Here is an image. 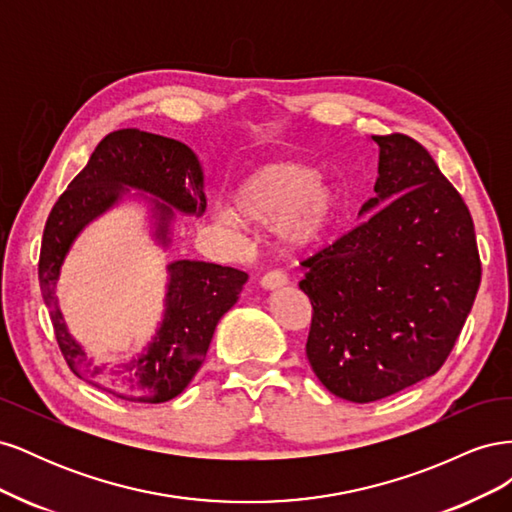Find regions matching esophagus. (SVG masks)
Instances as JSON below:
<instances>
[{
    "mask_svg": "<svg viewBox=\"0 0 512 512\" xmlns=\"http://www.w3.org/2000/svg\"><path fill=\"white\" fill-rule=\"evenodd\" d=\"M260 286L265 288V290H280V288H284V286H286V277H284L280 271L267 273V275H262Z\"/></svg>",
    "mask_w": 512,
    "mask_h": 512,
    "instance_id": "34e87169",
    "label": "esophagus"
}]
</instances>
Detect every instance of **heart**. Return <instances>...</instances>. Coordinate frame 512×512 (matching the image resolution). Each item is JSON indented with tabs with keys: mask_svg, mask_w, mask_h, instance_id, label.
I'll use <instances>...</instances> for the list:
<instances>
[{
	"mask_svg": "<svg viewBox=\"0 0 512 512\" xmlns=\"http://www.w3.org/2000/svg\"><path fill=\"white\" fill-rule=\"evenodd\" d=\"M339 211L335 183L303 162H269L247 173L230 190V207L213 211V224L228 235L245 226H273L275 250L301 258L322 245Z\"/></svg>",
	"mask_w": 512,
	"mask_h": 512,
	"instance_id": "heart-1",
	"label": "heart"
}]
</instances>
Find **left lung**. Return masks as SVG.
<instances>
[{
	"mask_svg": "<svg viewBox=\"0 0 512 512\" xmlns=\"http://www.w3.org/2000/svg\"><path fill=\"white\" fill-rule=\"evenodd\" d=\"M369 141L378 177L365 220L309 258L299 284L314 307L307 361L354 404L436 374L480 284L472 215L438 164L404 134Z\"/></svg>",
	"mask_w": 512,
	"mask_h": 512,
	"instance_id": "8db88e82",
	"label": "left lung"
}]
</instances>
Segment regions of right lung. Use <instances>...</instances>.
Returning <instances> with one entry per match:
<instances>
[{
  "label": "right lung",
  "instance_id": "1",
  "mask_svg": "<svg viewBox=\"0 0 512 512\" xmlns=\"http://www.w3.org/2000/svg\"><path fill=\"white\" fill-rule=\"evenodd\" d=\"M123 203L141 205L149 237L164 252L170 250L177 213L200 218L207 209L205 175L196 153L160 134L132 128L108 134L46 220L38 265L42 297L51 309L59 348L76 376L121 399L162 404L196 376L220 318L239 301L247 273L203 260L168 262L164 312L156 333L132 359L104 371L70 333L55 286L81 232Z\"/></svg>",
  "mask_w": 512,
  "mask_h": 512
}]
</instances>
